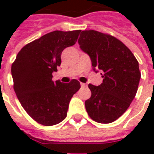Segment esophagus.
<instances>
[{"mask_svg": "<svg viewBox=\"0 0 154 154\" xmlns=\"http://www.w3.org/2000/svg\"><path fill=\"white\" fill-rule=\"evenodd\" d=\"M80 86H82V87H86V84H85V83H80Z\"/></svg>", "mask_w": 154, "mask_h": 154, "instance_id": "obj_1", "label": "esophagus"}]
</instances>
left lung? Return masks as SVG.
<instances>
[{
	"label": "left lung",
	"mask_w": 154,
	"mask_h": 154,
	"mask_svg": "<svg viewBox=\"0 0 154 154\" xmlns=\"http://www.w3.org/2000/svg\"><path fill=\"white\" fill-rule=\"evenodd\" d=\"M78 42L90 56L92 68L103 73L100 86L88 85L92 95L85 102L87 114L97 122L110 123L127 110L135 97L140 79L138 61L122 42L107 33L83 31Z\"/></svg>",
	"instance_id": "8db88e82"
}]
</instances>
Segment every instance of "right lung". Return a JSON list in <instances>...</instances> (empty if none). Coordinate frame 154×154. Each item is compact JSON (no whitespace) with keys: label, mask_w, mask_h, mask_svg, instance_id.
I'll use <instances>...</instances> for the list:
<instances>
[{"label":"right lung","mask_w":154,"mask_h":154,"mask_svg":"<svg viewBox=\"0 0 154 154\" xmlns=\"http://www.w3.org/2000/svg\"><path fill=\"white\" fill-rule=\"evenodd\" d=\"M80 30L55 31L25 45L12 64L14 89L22 107L33 120L53 126L67 116L68 104L80 82H54L52 73L61 65V55L74 45Z\"/></svg>","instance_id":"1"}]
</instances>
